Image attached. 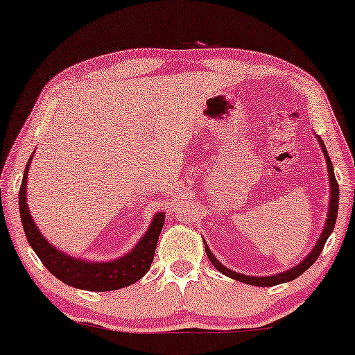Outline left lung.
I'll return each instance as SVG.
<instances>
[{
    "instance_id": "1",
    "label": "left lung",
    "mask_w": 355,
    "mask_h": 355,
    "mask_svg": "<svg viewBox=\"0 0 355 355\" xmlns=\"http://www.w3.org/2000/svg\"><path fill=\"white\" fill-rule=\"evenodd\" d=\"M318 144H320L322 148V153H323V157H325L327 161V173H328V182H329V202H328V212H327V220H325V225L322 228V233L320 236H318L317 243L313 244L312 251L307 254L306 257L302 259L301 262L296 263V266L288 268V270L284 272H279L275 273V275H267V277H256V275H244V273H239V272H234L232 268H228L223 266L220 261H217V257L214 256L211 249H209L206 239H202L204 243V248H206V254L209 257V261L214 267L217 268L218 272L223 273V275L232 278V279H236V282H241V283H246V284H252V286H275V284H282V283H288V282H293V279H296L299 275H302L304 272L307 270L309 267L312 266L313 262L317 261L318 256H320L323 246H325L327 239L329 238V234H331L333 228H334V223H336V217H338V206H339V188H338V183H336V178H334V171H333V164H331V159L328 156V151L325 148V144H323L322 138L315 135Z\"/></svg>"
}]
</instances>
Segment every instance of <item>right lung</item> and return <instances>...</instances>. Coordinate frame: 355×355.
Listing matches in <instances>:
<instances>
[{"label":"right lung","mask_w":355,"mask_h":355,"mask_svg":"<svg viewBox=\"0 0 355 355\" xmlns=\"http://www.w3.org/2000/svg\"><path fill=\"white\" fill-rule=\"evenodd\" d=\"M32 159L33 154L30 156L26 171H24L21 191H19V212H21L22 227L30 248L40 257L43 266L62 283L85 289V291H114V289L130 286L146 275L153 263L154 252H156L159 234L166 222V212L154 214L143 236L123 256L111 259V261H88V259L76 257L49 243L38 230L28 211L27 180Z\"/></svg>","instance_id":"add662e5"}]
</instances>
